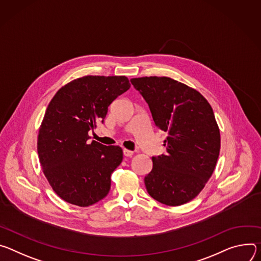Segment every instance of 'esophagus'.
<instances>
[{"label": "esophagus", "mask_w": 261, "mask_h": 261, "mask_svg": "<svg viewBox=\"0 0 261 261\" xmlns=\"http://www.w3.org/2000/svg\"><path fill=\"white\" fill-rule=\"evenodd\" d=\"M123 154H124V156H132L133 154H134V151H132V150H128V149H123Z\"/></svg>", "instance_id": "1"}]
</instances>
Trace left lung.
<instances>
[{
    "label": "left lung",
    "mask_w": 261,
    "mask_h": 261,
    "mask_svg": "<svg viewBox=\"0 0 261 261\" xmlns=\"http://www.w3.org/2000/svg\"><path fill=\"white\" fill-rule=\"evenodd\" d=\"M149 106L156 126L168 133L167 154L152 156L144 178L148 194L169 206L193 200L215 170L221 137L213 108L200 92L167 76L130 80Z\"/></svg>",
    "instance_id": "obj_1"
}]
</instances>
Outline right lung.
<instances>
[{"label":"right lung","instance_id":"right-lung-1","mask_svg":"<svg viewBox=\"0 0 261 261\" xmlns=\"http://www.w3.org/2000/svg\"><path fill=\"white\" fill-rule=\"evenodd\" d=\"M124 75H86L58 90L41 122L37 151L55 193L70 204L90 206L111 188V174L123 158L119 146L89 140L112 101L129 89Z\"/></svg>","mask_w":261,"mask_h":261}]
</instances>
